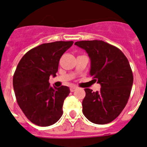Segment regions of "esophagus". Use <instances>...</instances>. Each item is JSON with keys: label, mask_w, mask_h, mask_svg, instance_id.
I'll return each instance as SVG.
<instances>
[{"label": "esophagus", "mask_w": 147, "mask_h": 147, "mask_svg": "<svg viewBox=\"0 0 147 147\" xmlns=\"http://www.w3.org/2000/svg\"><path fill=\"white\" fill-rule=\"evenodd\" d=\"M77 88V87H76V86H72L70 88V91L71 92H74L75 91V90H76Z\"/></svg>", "instance_id": "1"}]
</instances>
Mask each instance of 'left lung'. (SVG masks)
<instances>
[{"instance_id":"left-lung-1","label":"left lung","mask_w":147,"mask_h":147,"mask_svg":"<svg viewBox=\"0 0 147 147\" xmlns=\"http://www.w3.org/2000/svg\"><path fill=\"white\" fill-rule=\"evenodd\" d=\"M75 45L87 52L90 75L101 86L100 91L84 89V115L93 123H110L123 111L131 92L133 75L128 59L119 48L102 40H82Z\"/></svg>"}]
</instances>
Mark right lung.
<instances>
[{"label":"right lung","mask_w":147,"mask_h":147,"mask_svg":"<svg viewBox=\"0 0 147 147\" xmlns=\"http://www.w3.org/2000/svg\"><path fill=\"white\" fill-rule=\"evenodd\" d=\"M73 41L45 43L26 53L17 65L13 87L19 107L32 123L39 126L53 125L63 114L68 86H50V75L56 77L63 54Z\"/></svg>","instance_id":"obj_1"}]
</instances>
